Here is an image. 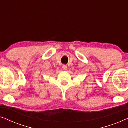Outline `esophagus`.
Returning <instances> with one entry per match:
<instances>
[{"instance_id": "obj_1", "label": "esophagus", "mask_w": 128, "mask_h": 128, "mask_svg": "<svg viewBox=\"0 0 128 128\" xmlns=\"http://www.w3.org/2000/svg\"><path fill=\"white\" fill-rule=\"evenodd\" d=\"M62 69H63V70H64V71H66V70H67V69H68L67 66L64 65H64L62 66Z\"/></svg>"}]
</instances>
